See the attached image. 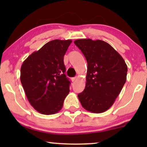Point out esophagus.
I'll return each mask as SVG.
<instances>
[{"instance_id": "34e87169", "label": "esophagus", "mask_w": 147, "mask_h": 147, "mask_svg": "<svg viewBox=\"0 0 147 147\" xmlns=\"http://www.w3.org/2000/svg\"><path fill=\"white\" fill-rule=\"evenodd\" d=\"M77 79H78V78H77V77H75V78H71V81L73 82H75L76 80H77Z\"/></svg>"}]
</instances>
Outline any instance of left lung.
<instances>
[{
	"label": "left lung",
	"mask_w": 147,
	"mask_h": 147,
	"mask_svg": "<svg viewBox=\"0 0 147 147\" xmlns=\"http://www.w3.org/2000/svg\"><path fill=\"white\" fill-rule=\"evenodd\" d=\"M88 63L85 89L78 95L84 109L102 113L113 105L126 81L127 65L110 44L102 40L74 41Z\"/></svg>",
	"instance_id": "8db88e82"
}]
</instances>
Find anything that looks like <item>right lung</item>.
Here are the masks:
<instances>
[{
    "label": "right lung",
    "instance_id": "obj_1",
    "mask_svg": "<svg viewBox=\"0 0 147 147\" xmlns=\"http://www.w3.org/2000/svg\"><path fill=\"white\" fill-rule=\"evenodd\" d=\"M71 42L70 39L48 42L22 64L21 84L29 103L39 113L53 114L63 107L70 85L63 57Z\"/></svg>",
    "mask_w": 147,
    "mask_h": 147
}]
</instances>
